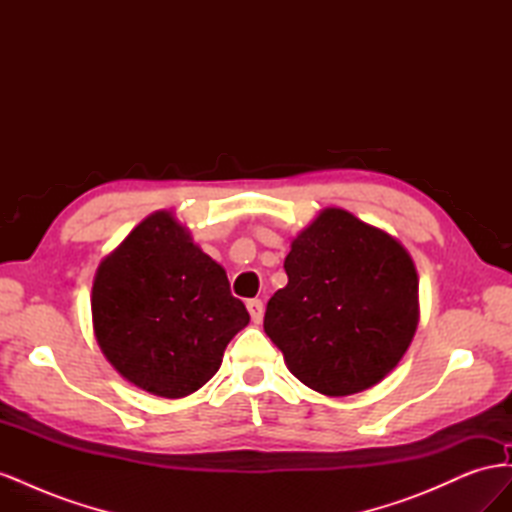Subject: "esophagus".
I'll use <instances>...</instances> for the list:
<instances>
[{
	"mask_svg": "<svg viewBox=\"0 0 512 512\" xmlns=\"http://www.w3.org/2000/svg\"><path fill=\"white\" fill-rule=\"evenodd\" d=\"M247 312H250L254 324H260L262 316H265V307H262L260 299H250V301H247Z\"/></svg>",
	"mask_w": 512,
	"mask_h": 512,
	"instance_id": "34e87169",
	"label": "esophagus"
}]
</instances>
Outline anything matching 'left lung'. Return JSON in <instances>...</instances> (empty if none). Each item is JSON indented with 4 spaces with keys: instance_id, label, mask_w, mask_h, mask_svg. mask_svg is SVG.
<instances>
[{
    "instance_id": "left-lung-1",
    "label": "left lung",
    "mask_w": 512,
    "mask_h": 512,
    "mask_svg": "<svg viewBox=\"0 0 512 512\" xmlns=\"http://www.w3.org/2000/svg\"><path fill=\"white\" fill-rule=\"evenodd\" d=\"M288 284L267 303L265 333L309 389L346 397L384 380L410 348L421 307L410 252L339 207L290 243Z\"/></svg>"
}]
</instances>
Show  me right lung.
<instances>
[{"label": "right lung", "mask_w": 512, "mask_h": 512, "mask_svg": "<svg viewBox=\"0 0 512 512\" xmlns=\"http://www.w3.org/2000/svg\"><path fill=\"white\" fill-rule=\"evenodd\" d=\"M96 342L121 378L166 399L188 397L222 365L250 322L222 265L173 211H156L102 258L91 288Z\"/></svg>", "instance_id": "1"}]
</instances>
